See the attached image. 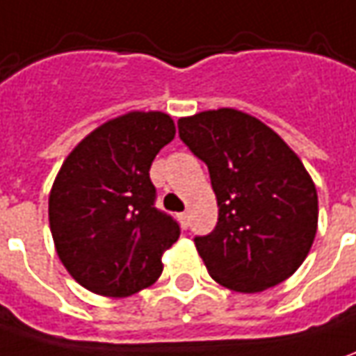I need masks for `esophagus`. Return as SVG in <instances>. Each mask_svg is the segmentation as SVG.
Wrapping results in <instances>:
<instances>
[{
	"mask_svg": "<svg viewBox=\"0 0 356 356\" xmlns=\"http://www.w3.org/2000/svg\"><path fill=\"white\" fill-rule=\"evenodd\" d=\"M179 222H181V226L187 229L188 228V212H181V214H177Z\"/></svg>",
	"mask_w": 356,
	"mask_h": 356,
	"instance_id": "esophagus-1",
	"label": "esophagus"
}]
</instances>
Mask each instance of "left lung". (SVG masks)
<instances>
[{"mask_svg": "<svg viewBox=\"0 0 356 356\" xmlns=\"http://www.w3.org/2000/svg\"><path fill=\"white\" fill-rule=\"evenodd\" d=\"M179 138L207 163L218 222L197 236L210 277L236 292H261L304 263L318 229V193L286 142L236 108L179 118Z\"/></svg>", "mask_w": 356, "mask_h": 356, "instance_id": "8db88e82", "label": "left lung"}]
</instances>
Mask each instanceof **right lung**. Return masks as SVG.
Instances as JSON below:
<instances>
[{
  "label": "right lung",
  "instance_id": "1",
  "mask_svg": "<svg viewBox=\"0 0 356 356\" xmlns=\"http://www.w3.org/2000/svg\"><path fill=\"white\" fill-rule=\"evenodd\" d=\"M173 138L169 115L134 111L95 128L62 163L48 220L58 257L83 289L124 298L159 279L181 229L156 209L149 168Z\"/></svg>",
  "mask_w": 356,
  "mask_h": 356
}]
</instances>
